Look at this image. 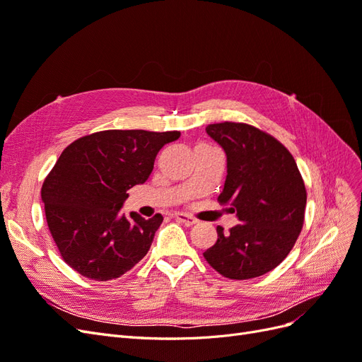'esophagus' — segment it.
I'll use <instances>...</instances> for the list:
<instances>
[{"label":"esophagus","instance_id":"esophagus-1","mask_svg":"<svg viewBox=\"0 0 362 362\" xmlns=\"http://www.w3.org/2000/svg\"><path fill=\"white\" fill-rule=\"evenodd\" d=\"M173 217L177 218L178 222H181V223H185V225H187V226H192V225H194L196 222H198V221H196V218H193V217L187 216V214H185V213H175V214H173Z\"/></svg>","mask_w":362,"mask_h":362}]
</instances>
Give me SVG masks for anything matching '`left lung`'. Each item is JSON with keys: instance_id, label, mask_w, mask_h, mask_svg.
Masks as SVG:
<instances>
[{"instance_id": "1", "label": "left lung", "mask_w": 362, "mask_h": 362, "mask_svg": "<svg viewBox=\"0 0 362 362\" xmlns=\"http://www.w3.org/2000/svg\"><path fill=\"white\" fill-rule=\"evenodd\" d=\"M226 154V181L218 204H231L240 223L204 252L216 272L229 279L264 275L286 259L305 218L306 189L290 151L279 140L242 122L206 127Z\"/></svg>"}]
</instances>
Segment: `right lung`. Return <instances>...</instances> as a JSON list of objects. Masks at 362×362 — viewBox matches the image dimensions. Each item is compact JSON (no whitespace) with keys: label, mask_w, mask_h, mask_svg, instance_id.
<instances>
[{"label":"right lung","mask_w":362,"mask_h":362,"mask_svg":"<svg viewBox=\"0 0 362 362\" xmlns=\"http://www.w3.org/2000/svg\"><path fill=\"white\" fill-rule=\"evenodd\" d=\"M180 131L105 129L76 139L42 185L45 216L63 261L81 276L110 281L144 258L163 216L129 217L119 210L144 184L158 151Z\"/></svg>","instance_id":"obj_1"}]
</instances>
